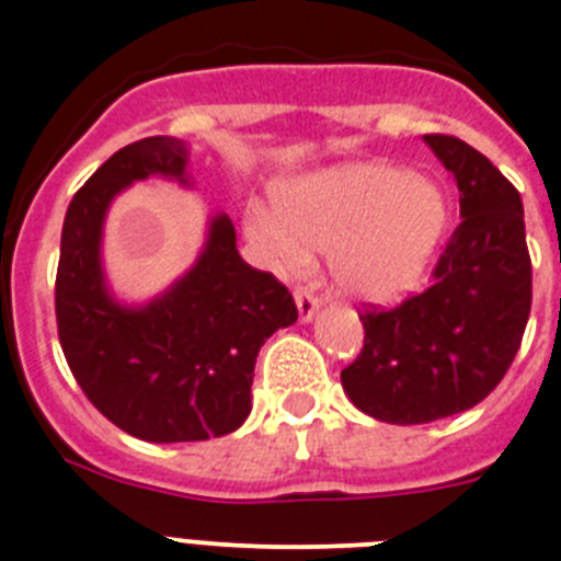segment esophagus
<instances>
[{
    "instance_id": "34e87169",
    "label": "esophagus",
    "mask_w": 561,
    "mask_h": 561,
    "mask_svg": "<svg viewBox=\"0 0 561 561\" xmlns=\"http://www.w3.org/2000/svg\"><path fill=\"white\" fill-rule=\"evenodd\" d=\"M296 307H298V318H301V323H310L312 318H316L318 307H321V301H318L316 296H312L310 290H305V287H298L296 290Z\"/></svg>"
}]
</instances>
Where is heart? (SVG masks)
Instances as JSON below:
<instances>
[{
  "mask_svg": "<svg viewBox=\"0 0 561 561\" xmlns=\"http://www.w3.org/2000/svg\"><path fill=\"white\" fill-rule=\"evenodd\" d=\"M274 208L254 207L243 232L276 271L329 249L334 287L365 305H396L421 285L448 204L437 182L381 160H352L274 187Z\"/></svg>",
  "mask_w": 561,
  "mask_h": 561,
  "instance_id": "heart-1",
  "label": "heart"
}]
</instances>
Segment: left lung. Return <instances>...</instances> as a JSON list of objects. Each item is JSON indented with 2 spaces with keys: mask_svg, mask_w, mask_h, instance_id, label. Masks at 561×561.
Wrapping results in <instances>:
<instances>
[{
  "mask_svg": "<svg viewBox=\"0 0 561 561\" xmlns=\"http://www.w3.org/2000/svg\"><path fill=\"white\" fill-rule=\"evenodd\" d=\"M459 191V227L432 287L385 312H365L363 354L340 374L365 415L432 423L470 410L510 370L531 310L523 202L481 151L451 135H423Z\"/></svg>",
  "mask_w": 561,
  "mask_h": 561,
  "instance_id": "8db88e82",
  "label": "left lung"
}]
</instances>
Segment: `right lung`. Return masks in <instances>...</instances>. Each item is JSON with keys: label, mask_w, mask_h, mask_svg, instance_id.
<instances>
[{"label": "right lung", "mask_w": 561, "mask_h": 561, "mask_svg": "<svg viewBox=\"0 0 561 561\" xmlns=\"http://www.w3.org/2000/svg\"><path fill=\"white\" fill-rule=\"evenodd\" d=\"M191 149L144 138L115 151L77 191L62 221L55 312L62 354L91 404L146 443H193L243 426L256 354L293 327L296 301L238 254L234 224L209 213L196 260L165 290L127 301L104 268V224L135 182L193 191Z\"/></svg>", "instance_id": "add662e5"}]
</instances>
